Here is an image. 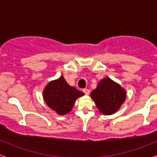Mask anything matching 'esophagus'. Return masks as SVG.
Instances as JSON below:
<instances>
[{
    "mask_svg": "<svg viewBox=\"0 0 157 157\" xmlns=\"http://www.w3.org/2000/svg\"><path fill=\"white\" fill-rule=\"evenodd\" d=\"M83 92L85 94H87V95L89 94H90V90L88 89H87V88H85V89H83Z\"/></svg>",
    "mask_w": 157,
    "mask_h": 157,
    "instance_id": "1",
    "label": "esophagus"
}]
</instances>
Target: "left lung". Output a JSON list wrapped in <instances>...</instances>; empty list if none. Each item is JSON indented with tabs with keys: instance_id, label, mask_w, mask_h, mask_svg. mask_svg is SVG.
<instances>
[{
	"instance_id": "obj_1",
	"label": "left lung",
	"mask_w": 157,
	"mask_h": 157,
	"mask_svg": "<svg viewBox=\"0 0 157 157\" xmlns=\"http://www.w3.org/2000/svg\"><path fill=\"white\" fill-rule=\"evenodd\" d=\"M90 97L99 111L104 115L113 114L120 108L126 98V92L109 77L103 78Z\"/></svg>"
}]
</instances>
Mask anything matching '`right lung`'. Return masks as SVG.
Wrapping results in <instances>:
<instances>
[{
    "label": "right lung",
    "instance_id": "add662e5",
    "mask_svg": "<svg viewBox=\"0 0 157 157\" xmlns=\"http://www.w3.org/2000/svg\"><path fill=\"white\" fill-rule=\"evenodd\" d=\"M83 95V92L68 85L63 75L50 82L43 91L45 103L59 115L70 112L77 98Z\"/></svg>",
    "mask_w": 157,
    "mask_h": 157
}]
</instances>
